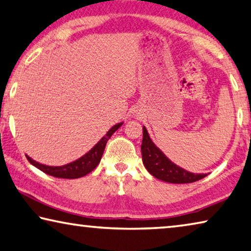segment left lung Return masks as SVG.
Returning a JSON list of instances; mask_svg holds the SVG:
<instances>
[{
    "label": "left lung",
    "instance_id": "1",
    "mask_svg": "<svg viewBox=\"0 0 251 251\" xmlns=\"http://www.w3.org/2000/svg\"><path fill=\"white\" fill-rule=\"evenodd\" d=\"M142 158L143 164L146 170L154 177L169 183H192L201 180L206 176V174H198L189 172L181 166L173 163L166 155L154 144L151 140L146 127L143 126V141H142Z\"/></svg>",
    "mask_w": 251,
    "mask_h": 251
}]
</instances>
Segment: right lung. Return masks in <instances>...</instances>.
Masks as SVG:
<instances>
[{
    "label": "right lung",
    "instance_id": "add662e5",
    "mask_svg": "<svg viewBox=\"0 0 251 251\" xmlns=\"http://www.w3.org/2000/svg\"><path fill=\"white\" fill-rule=\"evenodd\" d=\"M123 125V123H118V124L114 125L106 133L104 137L100 138L96 145L91 149L89 152H87L85 155H82L80 158L75 160L71 163H68L66 165L61 166H50L46 164H41L37 161H34L30 156L26 158L31 164L35 168L39 169L42 172H45L48 176H54V177H60V178H78L81 176H85L87 174L90 173L94 169H96V166L99 164V162L101 160L102 153H104L105 147L107 144V141L109 140L116 130Z\"/></svg>",
    "mask_w": 251,
    "mask_h": 251
}]
</instances>
